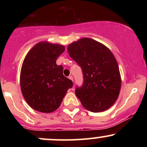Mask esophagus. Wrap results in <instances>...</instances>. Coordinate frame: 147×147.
I'll return each instance as SVG.
<instances>
[{"label": "esophagus", "mask_w": 147, "mask_h": 147, "mask_svg": "<svg viewBox=\"0 0 147 147\" xmlns=\"http://www.w3.org/2000/svg\"><path fill=\"white\" fill-rule=\"evenodd\" d=\"M68 78L70 79L71 81H72V82H73V77H72V76H69Z\"/></svg>", "instance_id": "34e87169"}]
</instances>
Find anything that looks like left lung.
<instances>
[{
	"mask_svg": "<svg viewBox=\"0 0 147 147\" xmlns=\"http://www.w3.org/2000/svg\"><path fill=\"white\" fill-rule=\"evenodd\" d=\"M68 52L83 72V85L76 87L75 94L84 107L94 113L109 109L118 98L122 82L111 50L95 40L83 38L70 43Z\"/></svg>",
	"mask_w": 147,
	"mask_h": 147,
	"instance_id": "8db88e82",
	"label": "left lung"
}]
</instances>
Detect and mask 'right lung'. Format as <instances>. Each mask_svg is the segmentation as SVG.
Instances as JSON below:
<instances>
[{
    "mask_svg": "<svg viewBox=\"0 0 147 147\" xmlns=\"http://www.w3.org/2000/svg\"><path fill=\"white\" fill-rule=\"evenodd\" d=\"M65 47L40 42L28 52L23 61L20 84L23 97L33 109L52 113L59 107L73 83L63 75V66L56 61Z\"/></svg>",
    "mask_w": 147,
    "mask_h": 147,
    "instance_id": "right-lung-1",
    "label": "right lung"
}]
</instances>
